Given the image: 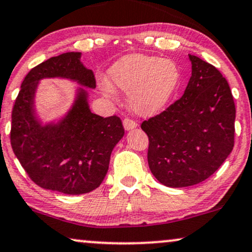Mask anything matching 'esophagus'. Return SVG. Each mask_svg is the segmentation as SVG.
Segmentation results:
<instances>
[{
	"label": "esophagus",
	"instance_id": "esophagus-1",
	"mask_svg": "<svg viewBox=\"0 0 252 252\" xmlns=\"http://www.w3.org/2000/svg\"><path fill=\"white\" fill-rule=\"evenodd\" d=\"M123 126L124 129L126 130V131H129V130H132L137 128V123L135 122V121L130 120V119H126L123 121Z\"/></svg>",
	"mask_w": 252,
	"mask_h": 252
}]
</instances>
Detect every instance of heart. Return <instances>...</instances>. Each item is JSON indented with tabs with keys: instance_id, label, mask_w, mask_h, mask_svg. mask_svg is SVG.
<instances>
[{
	"instance_id": "obj_1",
	"label": "heart",
	"mask_w": 252,
	"mask_h": 252,
	"mask_svg": "<svg viewBox=\"0 0 252 252\" xmlns=\"http://www.w3.org/2000/svg\"><path fill=\"white\" fill-rule=\"evenodd\" d=\"M111 86L129 94V107L136 115L151 117L163 111L176 94L180 71L170 59L129 55L109 69Z\"/></svg>"
}]
</instances>
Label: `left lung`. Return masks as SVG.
<instances>
[{"label":"left lung","instance_id":"left-lung-1","mask_svg":"<svg viewBox=\"0 0 252 252\" xmlns=\"http://www.w3.org/2000/svg\"><path fill=\"white\" fill-rule=\"evenodd\" d=\"M189 58L192 75L183 96L142 123L150 171L173 189L206 180L234 148L236 109L227 80L199 57Z\"/></svg>","mask_w":252,"mask_h":252}]
</instances>
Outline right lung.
I'll use <instances>...</instances> for the list:
<instances>
[{"instance_id": "add662e5", "label": "right lung", "mask_w": 252, "mask_h": 252, "mask_svg": "<svg viewBox=\"0 0 252 252\" xmlns=\"http://www.w3.org/2000/svg\"><path fill=\"white\" fill-rule=\"evenodd\" d=\"M44 78L79 85L70 109L52 121H43L36 113V89ZM95 86L94 73L81 63L80 52L45 60L22 82L11 115V146L29 177L41 189L78 195L102 184L111 151L124 129L120 117L104 119L92 113L85 88Z\"/></svg>"}]
</instances>
